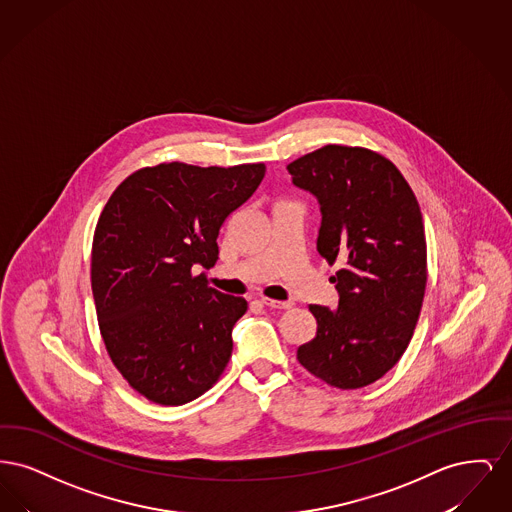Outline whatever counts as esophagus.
I'll return each instance as SVG.
<instances>
[{"label":"esophagus","mask_w":512,"mask_h":512,"mask_svg":"<svg viewBox=\"0 0 512 512\" xmlns=\"http://www.w3.org/2000/svg\"><path fill=\"white\" fill-rule=\"evenodd\" d=\"M261 303L265 307H270V309H292L293 307V303H290V301H276V299H270V297H261Z\"/></svg>","instance_id":"obj_1"}]
</instances>
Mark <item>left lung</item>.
<instances>
[{"label": "left lung", "mask_w": 512, "mask_h": 512, "mask_svg": "<svg viewBox=\"0 0 512 512\" xmlns=\"http://www.w3.org/2000/svg\"><path fill=\"white\" fill-rule=\"evenodd\" d=\"M293 184L317 195V249L340 293L338 309L309 305L317 336L297 361L340 390L380 380L413 338L426 290L424 222L409 182L384 155L328 144L288 165Z\"/></svg>", "instance_id": "8db88e82"}]
</instances>
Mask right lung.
<instances>
[{
	"mask_svg": "<svg viewBox=\"0 0 512 512\" xmlns=\"http://www.w3.org/2000/svg\"><path fill=\"white\" fill-rule=\"evenodd\" d=\"M265 163L195 167L172 161L126 176L99 215L92 293L111 363L157 405L203 395L232 355L244 297L207 286L220 226L257 190Z\"/></svg>",
	"mask_w": 512,
	"mask_h": 512,
	"instance_id": "1",
	"label": "right lung"
}]
</instances>
